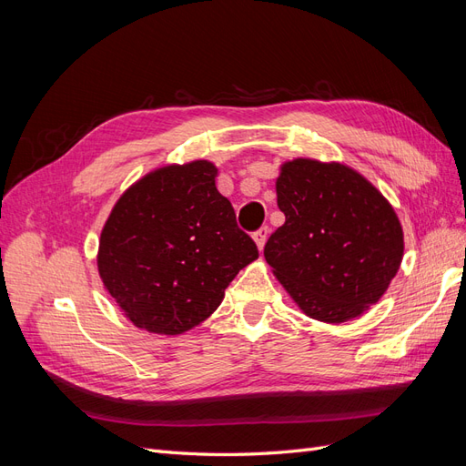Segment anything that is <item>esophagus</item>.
Listing matches in <instances>:
<instances>
[{"label":"esophagus","mask_w":466,"mask_h":466,"mask_svg":"<svg viewBox=\"0 0 466 466\" xmlns=\"http://www.w3.org/2000/svg\"><path fill=\"white\" fill-rule=\"evenodd\" d=\"M268 235H270V229H268V228H260L255 235H252V238H255V243H257V248H258V250L264 248V245H266V241H268Z\"/></svg>","instance_id":"esophagus-1"}]
</instances>
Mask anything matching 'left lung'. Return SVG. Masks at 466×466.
<instances>
[{"label":"left lung","instance_id":"obj_1","mask_svg":"<svg viewBox=\"0 0 466 466\" xmlns=\"http://www.w3.org/2000/svg\"><path fill=\"white\" fill-rule=\"evenodd\" d=\"M286 223L264 247L272 274L315 320L340 324L383 298L404 257L397 211L356 168L298 157L279 165Z\"/></svg>","mask_w":466,"mask_h":466}]
</instances>
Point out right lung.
<instances>
[{
  "label": "right lung",
  "instance_id": "obj_1",
  "mask_svg": "<svg viewBox=\"0 0 466 466\" xmlns=\"http://www.w3.org/2000/svg\"><path fill=\"white\" fill-rule=\"evenodd\" d=\"M216 178L218 167L206 159L163 165L112 206L96 268L136 329L161 336L192 330L221 305L233 278L258 258Z\"/></svg>",
  "mask_w": 466,
  "mask_h": 466
}]
</instances>
